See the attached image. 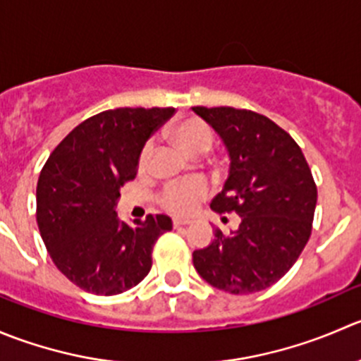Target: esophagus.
Instances as JSON below:
<instances>
[{"mask_svg":"<svg viewBox=\"0 0 361 361\" xmlns=\"http://www.w3.org/2000/svg\"><path fill=\"white\" fill-rule=\"evenodd\" d=\"M191 223L189 219H182V217H173V228H180V226H188Z\"/></svg>","mask_w":361,"mask_h":361,"instance_id":"esophagus-1","label":"esophagus"}]
</instances>
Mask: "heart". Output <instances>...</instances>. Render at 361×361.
Instances as JSON below:
<instances>
[{"mask_svg": "<svg viewBox=\"0 0 361 361\" xmlns=\"http://www.w3.org/2000/svg\"><path fill=\"white\" fill-rule=\"evenodd\" d=\"M173 142L189 156H203L212 149L216 142L214 130L200 119H188L177 124L172 131ZM154 156V142L149 140L138 156V170L145 172L151 166ZM209 188L202 179H188L169 184L159 195V203L173 214H189L202 198H205Z\"/></svg>", "mask_w": 361, "mask_h": 361, "instance_id": "b5f03b06", "label": "heart"}]
</instances>
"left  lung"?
<instances>
[{"label": "left lung", "mask_w": 361, "mask_h": 361, "mask_svg": "<svg viewBox=\"0 0 361 361\" xmlns=\"http://www.w3.org/2000/svg\"><path fill=\"white\" fill-rule=\"evenodd\" d=\"M223 138L230 173L210 207L237 214V231L192 252L196 272L217 290L256 293L276 284L312 231L317 188L302 149L267 116L233 106H192Z\"/></svg>", "instance_id": "1"}]
</instances>
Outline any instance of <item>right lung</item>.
I'll return each mask as SVG.
<instances>
[{
	"label": "right lung",
	"mask_w": 361,
	"mask_h": 361,
	"mask_svg": "<svg viewBox=\"0 0 361 361\" xmlns=\"http://www.w3.org/2000/svg\"><path fill=\"white\" fill-rule=\"evenodd\" d=\"M176 114L114 109L82 121L52 151L37 185V223L52 262L92 295H119L152 267V247L172 219L149 214L133 226L119 221V189L137 177L142 147Z\"/></svg>",
	"instance_id": "add662e5"
}]
</instances>
